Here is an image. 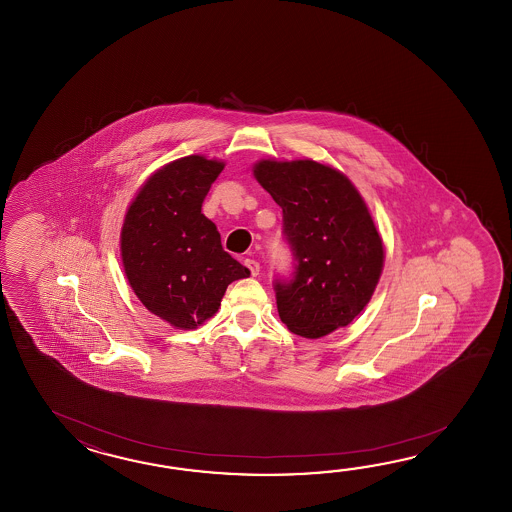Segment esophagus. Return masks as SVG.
I'll use <instances>...</instances> for the list:
<instances>
[{
  "mask_svg": "<svg viewBox=\"0 0 512 512\" xmlns=\"http://www.w3.org/2000/svg\"><path fill=\"white\" fill-rule=\"evenodd\" d=\"M243 263H245V267L251 271L252 276H258V274H260V263H258V261L247 258Z\"/></svg>",
  "mask_w": 512,
  "mask_h": 512,
  "instance_id": "esophagus-1",
  "label": "esophagus"
}]
</instances>
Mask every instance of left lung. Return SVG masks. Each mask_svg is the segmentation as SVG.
I'll return each instance as SVG.
<instances>
[{
	"label": "left lung",
	"instance_id": "1",
	"mask_svg": "<svg viewBox=\"0 0 512 512\" xmlns=\"http://www.w3.org/2000/svg\"><path fill=\"white\" fill-rule=\"evenodd\" d=\"M254 177L282 207L294 274L276 280V305L294 335L326 337L368 305L384 247L370 210L346 175L309 159L254 164Z\"/></svg>",
	"mask_w": 512,
	"mask_h": 512
}]
</instances>
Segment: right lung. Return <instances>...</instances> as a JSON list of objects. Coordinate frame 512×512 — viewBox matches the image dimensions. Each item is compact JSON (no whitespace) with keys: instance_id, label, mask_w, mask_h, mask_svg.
Returning <instances> with one entry per match:
<instances>
[{"instance_id":"right-lung-1","label":"right lung","mask_w":512,"mask_h":512,"mask_svg":"<svg viewBox=\"0 0 512 512\" xmlns=\"http://www.w3.org/2000/svg\"><path fill=\"white\" fill-rule=\"evenodd\" d=\"M225 164L188 155L148 177L126 212L120 256L142 305L177 329H196L218 313L230 283L251 271L221 247L201 214Z\"/></svg>"}]
</instances>
